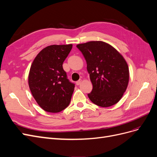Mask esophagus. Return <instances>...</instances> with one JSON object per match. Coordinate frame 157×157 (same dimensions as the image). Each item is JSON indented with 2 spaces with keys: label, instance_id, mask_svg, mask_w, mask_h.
<instances>
[{
  "label": "esophagus",
  "instance_id": "34e87169",
  "mask_svg": "<svg viewBox=\"0 0 157 157\" xmlns=\"http://www.w3.org/2000/svg\"><path fill=\"white\" fill-rule=\"evenodd\" d=\"M82 79H80L78 80V81L76 82V84H77V85H79V84H80V83L82 82Z\"/></svg>",
  "mask_w": 157,
  "mask_h": 157
}]
</instances>
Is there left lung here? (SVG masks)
<instances>
[{
    "label": "left lung",
    "mask_w": 157,
    "mask_h": 157,
    "mask_svg": "<svg viewBox=\"0 0 157 157\" xmlns=\"http://www.w3.org/2000/svg\"><path fill=\"white\" fill-rule=\"evenodd\" d=\"M87 63L93 85L89 99L96 105L111 107L122 98L129 82V68L125 59L114 47L103 41L78 44Z\"/></svg>",
    "instance_id": "obj_1"
}]
</instances>
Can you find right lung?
Masks as SVG:
<instances>
[{
	"mask_svg": "<svg viewBox=\"0 0 157 157\" xmlns=\"http://www.w3.org/2000/svg\"><path fill=\"white\" fill-rule=\"evenodd\" d=\"M72 47L71 44L47 46L31 64L29 86L36 103L45 111L58 113L69 105L75 84L67 79L62 65Z\"/></svg>",
	"mask_w": 157,
	"mask_h": 157,
	"instance_id": "1",
	"label": "right lung"
}]
</instances>
